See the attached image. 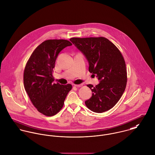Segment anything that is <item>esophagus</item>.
I'll use <instances>...</instances> for the list:
<instances>
[{
    "label": "esophagus",
    "mask_w": 155,
    "mask_h": 155,
    "mask_svg": "<svg viewBox=\"0 0 155 155\" xmlns=\"http://www.w3.org/2000/svg\"><path fill=\"white\" fill-rule=\"evenodd\" d=\"M74 87H82V84H78V85L74 84Z\"/></svg>",
    "instance_id": "1"
}]
</instances>
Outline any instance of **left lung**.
<instances>
[{"label":"left lung","mask_w":155,"mask_h":155,"mask_svg":"<svg viewBox=\"0 0 155 155\" xmlns=\"http://www.w3.org/2000/svg\"><path fill=\"white\" fill-rule=\"evenodd\" d=\"M70 40L86 56L89 71L101 81L96 87L87 85L93 94L85 102L87 107L97 113L110 109L121 97L127 84V70L121 53L103 37L71 38Z\"/></svg>","instance_id":"left-lung-1"}]
</instances>
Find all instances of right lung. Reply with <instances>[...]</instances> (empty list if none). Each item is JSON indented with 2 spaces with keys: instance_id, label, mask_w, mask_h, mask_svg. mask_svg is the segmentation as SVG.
<instances>
[{
  "instance_id": "1",
  "label": "right lung",
  "mask_w": 155,
  "mask_h": 155,
  "mask_svg": "<svg viewBox=\"0 0 155 155\" xmlns=\"http://www.w3.org/2000/svg\"><path fill=\"white\" fill-rule=\"evenodd\" d=\"M72 44L66 40H48L31 54L23 73L25 89L34 106L43 115H56L64 106L71 84H53L52 75L59 53Z\"/></svg>"
}]
</instances>
